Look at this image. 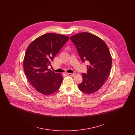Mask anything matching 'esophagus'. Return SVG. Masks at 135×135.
Returning a JSON list of instances; mask_svg holds the SVG:
<instances>
[{"mask_svg":"<svg viewBox=\"0 0 135 135\" xmlns=\"http://www.w3.org/2000/svg\"><path fill=\"white\" fill-rule=\"evenodd\" d=\"M68 75H69V76H74L75 75V73H68Z\"/></svg>","mask_w":135,"mask_h":135,"instance_id":"1","label":"esophagus"}]
</instances>
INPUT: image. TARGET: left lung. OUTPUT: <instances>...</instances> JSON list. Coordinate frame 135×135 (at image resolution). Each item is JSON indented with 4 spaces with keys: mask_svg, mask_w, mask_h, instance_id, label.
I'll return each mask as SVG.
<instances>
[{
    "mask_svg": "<svg viewBox=\"0 0 135 135\" xmlns=\"http://www.w3.org/2000/svg\"><path fill=\"white\" fill-rule=\"evenodd\" d=\"M71 40L75 45L83 62L87 65V73H82L83 82L78 89L90 94L99 90L109 76L112 58L109 49L103 40L88 32H82L71 36Z\"/></svg>",
    "mask_w": 135,
    "mask_h": 135,
    "instance_id": "8db88e82",
    "label": "left lung"
}]
</instances>
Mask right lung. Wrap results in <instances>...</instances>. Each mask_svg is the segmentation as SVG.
Returning <instances> with one entry per match:
<instances>
[{
    "instance_id": "add662e5",
    "label": "right lung",
    "mask_w": 135,
    "mask_h": 135,
    "mask_svg": "<svg viewBox=\"0 0 135 135\" xmlns=\"http://www.w3.org/2000/svg\"><path fill=\"white\" fill-rule=\"evenodd\" d=\"M64 35L47 33L35 39L28 46L23 62L26 76L39 93L50 95L57 91L63 80L60 73L47 68L63 46L69 40Z\"/></svg>"
}]
</instances>
